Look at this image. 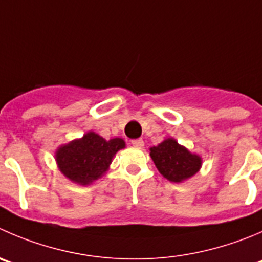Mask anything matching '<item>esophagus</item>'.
I'll list each match as a JSON object with an SVG mask.
<instances>
[{"label": "esophagus", "mask_w": 262, "mask_h": 262, "mask_svg": "<svg viewBox=\"0 0 262 262\" xmlns=\"http://www.w3.org/2000/svg\"><path fill=\"white\" fill-rule=\"evenodd\" d=\"M131 145H133L134 148L141 149L144 148V141L141 140V139H135V140H131Z\"/></svg>", "instance_id": "34e87169"}]
</instances>
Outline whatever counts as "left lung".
<instances>
[{"instance_id": "8db88e82", "label": "left lung", "mask_w": 262, "mask_h": 262, "mask_svg": "<svg viewBox=\"0 0 262 262\" xmlns=\"http://www.w3.org/2000/svg\"><path fill=\"white\" fill-rule=\"evenodd\" d=\"M149 150L159 173L172 183H184L201 170L202 157L191 153L173 138L164 139Z\"/></svg>"}]
</instances>
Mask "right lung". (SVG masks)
<instances>
[{"label": "right lung", "mask_w": 262, "mask_h": 262, "mask_svg": "<svg viewBox=\"0 0 262 262\" xmlns=\"http://www.w3.org/2000/svg\"><path fill=\"white\" fill-rule=\"evenodd\" d=\"M123 148V139L105 140L99 134L89 131L82 138L59 146L55 150V161L68 180L86 186L105 175L116 153Z\"/></svg>", "instance_id": "obj_1"}]
</instances>
